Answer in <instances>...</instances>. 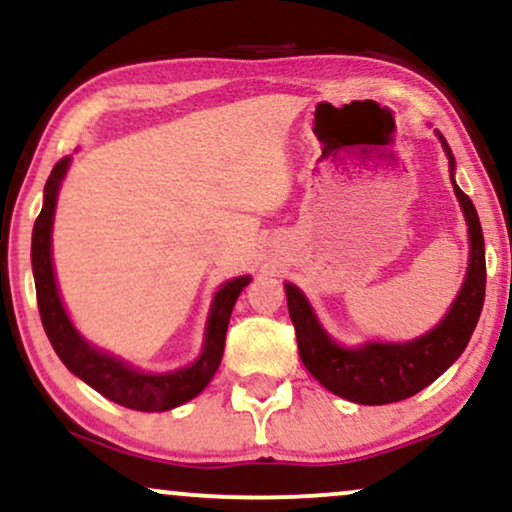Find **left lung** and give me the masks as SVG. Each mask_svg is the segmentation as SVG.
Wrapping results in <instances>:
<instances>
[{"instance_id": "left-lung-1", "label": "left lung", "mask_w": 512, "mask_h": 512, "mask_svg": "<svg viewBox=\"0 0 512 512\" xmlns=\"http://www.w3.org/2000/svg\"><path fill=\"white\" fill-rule=\"evenodd\" d=\"M448 157L453 193L467 224V272L458 295L441 322L410 341H362L346 346L326 331L310 298L291 281L283 283L288 298V315L295 326L298 353L307 372L326 391L357 405H386L405 400L427 389L463 355L479 322L486 288L484 236L477 209L455 183V157L446 138L434 131Z\"/></svg>"}]
</instances>
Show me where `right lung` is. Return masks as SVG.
I'll list each match as a JSON object with an SVG mask.
<instances>
[{
	"label": "right lung",
	"instance_id": "add662e5",
	"mask_svg": "<svg viewBox=\"0 0 512 512\" xmlns=\"http://www.w3.org/2000/svg\"><path fill=\"white\" fill-rule=\"evenodd\" d=\"M69 166L71 157H64L47 178L45 195H42V212L35 219L33 245H30L38 307L49 343H52L54 353L59 355L66 369L76 374L78 379H83L97 393H102L104 398L114 400L123 408L140 412L174 410L178 405L193 400L197 393L205 391V386L217 374L221 355H224L226 329H229L233 305H236L243 288L252 281V276H233L214 291L205 322V336H202V348L195 360L186 367L169 369V372H145V369L131 365L123 357L95 346L80 334L78 326L73 324L69 312H66L52 260L54 212H57L59 190Z\"/></svg>",
	"mask_w": 512,
	"mask_h": 512
}]
</instances>
